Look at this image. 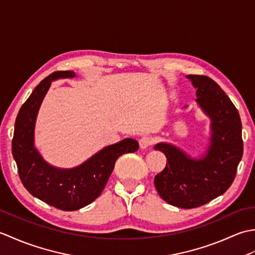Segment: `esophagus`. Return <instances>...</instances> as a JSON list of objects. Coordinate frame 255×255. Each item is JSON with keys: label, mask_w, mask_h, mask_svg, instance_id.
I'll list each match as a JSON object with an SVG mask.
<instances>
[{"label": "esophagus", "mask_w": 255, "mask_h": 255, "mask_svg": "<svg viewBox=\"0 0 255 255\" xmlns=\"http://www.w3.org/2000/svg\"><path fill=\"white\" fill-rule=\"evenodd\" d=\"M153 143V139L150 136H142L139 140V145L141 149H147Z\"/></svg>", "instance_id": "34e87169"}]
</instances>
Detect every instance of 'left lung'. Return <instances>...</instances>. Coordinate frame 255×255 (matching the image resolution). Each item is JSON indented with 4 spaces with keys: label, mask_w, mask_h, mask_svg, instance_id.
<instances>
[{
    "label": "left lung",
    "mask_w": 255,
    "mask_h": 255,
    "mask_svg": "<svg viewBox=\"0 0 255 255\" xmlns=\"http://www.w3.org/2000/svg\"><path fill=\"white\" fill-rule=\"evenodd\" d=\"M186 78L196 88V102L210 121L211 137L207 152L193 159L171 143L154 145L166 156L164 170L154 177L162 199L180 208L191 209L223 195L234 182L243 154L242 124L234 103L223 89L205 75Z\"/></svg>",
    "instance_id": "obj_1"
}]
</instances>
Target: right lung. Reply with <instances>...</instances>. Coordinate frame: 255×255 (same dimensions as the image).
<instances>
[{"label": "right lung", "instance_id": "right-lung-1", "mask_svg": "<svg viewBox=\"0 0 255 255\" xmlns=\"http://www.w3.org/2000/svg\"><path fill=\"white\" fill-rule=\"evenodd\" d=\"M74 77L73 71H57L36 86L17 114L12 141L13 156L25 188L32 196L66 211L78 210L94 202L104 189L116 160L139 149L137 140L126 138L72 169H58L42 159L34 145L37 113L51 81Z\"/></svg>", "mask_w": 255, "mask_h": 255}]
</instances>
